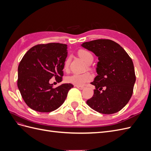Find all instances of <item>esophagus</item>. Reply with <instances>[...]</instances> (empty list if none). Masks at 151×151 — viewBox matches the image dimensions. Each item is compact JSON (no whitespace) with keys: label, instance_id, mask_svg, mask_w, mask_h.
I'll use <instances>...</instances> for the list:
<instances>
[{"label":"esophagus","instance_id":"esophagus-1","mask_svg":"<svg viewBox=\"0 0 151 151\" xmlns=\"http://www.w3.org/2000/svg\"><path fill=\"white\" fill-rule=\"evenodd\" d=\"M77 88H78L79 89H81V90H82V89H83L84 88V86H75Z\"/></svg>","mask_w":151,"mask_h":151}]
</instances>
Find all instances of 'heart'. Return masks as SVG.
<instances>
[{
	"label": "heart",
	"instance_id": "1",
	"mask_svg": "<svg viewBox=\"0 0 151 151\" xmlns=\"http://www.w3.org/2000/svg\"><path fill=\"white\" fill-rule=\"evenodd\" d=\"M79 56L87 65H90L93 61V56L91 52L85 50H81L78 53ZM70 58L66 59L64 63V69L68 70L70 64ZM93 77L92 74L89 72L84 74H74L66 77V81L68 83L74 84L75 86H83L86 83L93 80Z\"/></svg>",
	"mask_w": 151,
	"mask_h": 151
}]
</instances>
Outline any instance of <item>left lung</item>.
Segmentation results:
<instances>
[{"mask_svg": "<svg viewBox=\"0 0 151 151\" xmlns=\"http://www.w3.org/2000/svg\"><path fill=\"white\" fill-rule=\"evenodd\" d=\"M81 45L93 52L99 60L98 76L91 83L96 89L87 104L106 115L120 111L133 94L136 77L132 58L119 44L111 40H96Z\"/></svg>", "mask_w": 151, "mask_h": 151, "instance_id": "1", "label": "left lung"}]
</instances>
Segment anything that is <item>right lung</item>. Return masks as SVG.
I'll list each match as a JSON object with an SVG mask.
<instances>
[{
    "label": "right lung",
    "mask_w": 151,
    "mask_h": 151,
    "mask_svg": "<svg viewBox=\"0 0 151 151\" xmlns=\"http://www.w3.org/2000/svg\"><path fill=\"white\" fill-rule=\"evenodd\" d=\"M67 45L58 43L39 44L31 48L18 66L17 87L28 106L39 112H51L65 101L72 84L54 88L52 77L60 83L67 57Z\"/></svg>",
    "instance_id": "obj_1"
}]
</instances>
